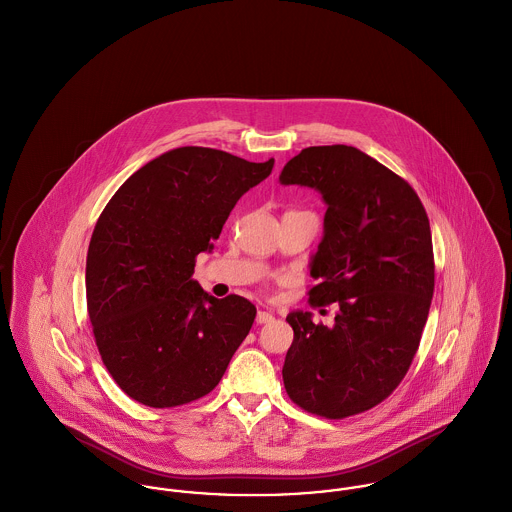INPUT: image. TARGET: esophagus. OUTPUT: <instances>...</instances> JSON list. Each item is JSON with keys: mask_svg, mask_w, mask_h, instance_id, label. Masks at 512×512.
Listing matches in <instances>:
<instances>
[{"mask_svg": "<svg viewBox=\"0 0 512 512\" xmlns=\"http://www.w3.org/2000/svg\"><path fill=\"white\" fill-rule=\"evenodd\" d=\"M255 320H257V324H267V322L275 320V314H273V310H259Z\"/></svg>", "mask_w": 512, "mask_h": 512, "instance_id": "1", "label": "esophagus"}]
</instances>
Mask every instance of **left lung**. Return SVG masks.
<instances>
[{
    "label": "left lung",
    "mask_w": 512,
    "mask_h": 512,
    "mask_svg": "<svg viewBox=\"0 0 512 512\" xmlns=\"http://www.w3.org/2000/svg\"><path fill=\"white\" fill-rule=\"evenodd\" d=\"M279 182L312 188L326 205L310 257V303H336L332 326L291 310L283 366L289 398L330 419L378 406L404 380L433 297L429 219L406 180L354 146H310Z\"/></svg>",
    "instance_id": "obj_1"
}]
</instances>
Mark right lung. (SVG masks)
Instances as JSON below:
<instances>
[{
    "mask_svg": "<svg viewBox=\"0 0 512 512\" xmlns=\"http://www.w3.org/2000/svg\"><path fill=\"white\" fill-rule=\"evenodd\" d=\"M275 160L184 146L136 170L104 207L87 253V307L104 366L132 400L176 408L204 398L257 308L192 279L239 198Z\"/></svg>",
    "mask_w": 512,
    "mask_h": 512,
    "instance_id": "1",
    "label": "right lung"
}]
</instances>
